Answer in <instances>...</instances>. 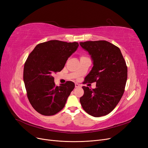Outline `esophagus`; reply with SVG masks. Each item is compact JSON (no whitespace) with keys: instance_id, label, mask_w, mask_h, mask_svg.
<instances>
[{"instance_id":"obj_1","label":"esophagus","mask_w":148,"mask_h":148,"mask_svg":"<svg viewBox=\"0 0 148 148\" xmlns=\"http://www.w3.org/2000/svg\"><path fill=\"white\" fill-rule=\"evenodd\" d=\"M80 86H81V85H80L79 84L75 83V88H78V87H80Z\"/></svg>"}]
</instances>
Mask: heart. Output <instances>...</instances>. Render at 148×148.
<instances>
[{
	"label": "heart",
	"mask_w": 148,
	"mask_h": 148,
	"mask_svg": "<svg viewBox=\"0 0 148 148\" xmlns=\"http://www.w3.org/2000/svg\"><path fill=\"white\" fill-rule=\"evenodd\" d=\"M83 57H84V56H82L81 58H83Z\"/></svg>",
	"instance_id": "1"
}]
</instances>
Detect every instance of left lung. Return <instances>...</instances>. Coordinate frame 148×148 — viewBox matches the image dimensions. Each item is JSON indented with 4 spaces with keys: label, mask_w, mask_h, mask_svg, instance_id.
Instances as JSON below:
<instances>
[{
    "label": "left lung",
    "mask_w": 148,
    "mask_h": 148,
    "mask_svg": "<svg viewBox=\"0 0 148 148\" xmlns=\"http://www.w3.org/2000/svg\"><path fill=\"white\" fill-rule=\"evenodd\" d=\"M91 56L93 66L84 83L96 82L95 89L83 86L79 101L83 109L93 117H99L112 111L125 91L127 66L120 49L106 41L79 42Z\"/></svg>",
    "instance_id": "1"
}]
</instances>
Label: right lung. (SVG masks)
Segmentation results:
<instances>
[{
	"mask_svg": "<svg viewBox=\"0 0 148 148\" xmlns=\"http://www.w3.org/2000/svg\"><path fill=\"white\" fill-rule=\"evenodd\" d=\"M78 46L77 42L51 40L38 44L28 57L23 81L28 100L38 113L53 115L64 107L75 83L66 82L56 86L53 75L63 69Z\"/></svg>",
	"mask_w": 148,
	"mask_h": 148,
	"instance_id": "add662e5",
	"label": "right lung"
}]
</instances>
